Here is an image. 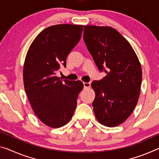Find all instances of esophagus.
Wrapping results in <instances>:
<instances>
[{
	"label": "esophagus",
	"instance_id": "34e87169",
	"mask_svg": "<svg viewBox=\"0 0 159 159\" xmlns=\"http://www.w3.org/2000/svg\"><path fill=\"white\" fill-rule=\"evenodd\" d=\"M83 84H84V88H88L91 86V83L90 82H83Z\"/></svg>",
	"mask_w": 159,
	"mask_h": 159
}]
</instances>
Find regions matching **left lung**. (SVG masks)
Returning a JSON list of instances; mask_svg holds the SVG:
<instances>
[{
    "label": "left lung",
    "mask_w": 159,
    "mask_h": 159,
    "mask_svg": "<svg viewBox=\"0 0 159 159\" xmlns=\"http://www.w3.org/2000/svg\"><path fill=\"white\" fill-rule=\"evenodd\" d=\"M83 38L99 71L107 74L92 83L95 116L104 126H116L129 118L138 102L141 64L129 43L113 28L85 25Z\"/></svg>",
    "instance_id": "8db88e82"
}]
</instances>
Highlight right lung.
I'll return each mask as SVG.
<instances>
[{"label":"right lung","mask_w":159,"mask_h":159,"mask_svg":"<svg viewBox=\"0 0 159 159\" xmlns=\"http://www.w3.org/2000/svg\"><path fill=\"white\" fill-rule=\"evenodd\" d=\"M83 25L61 24L43 30L29 48L23 67V82L32 108L40 120L58 128L71 119L83 83L56 76L81 38Z\"/></svg>","instance_id":"right-lung-1"}]
</instances>
